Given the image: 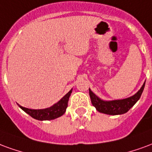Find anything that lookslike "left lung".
Instances as JSON below:
<instances>
[{"label": "left lung", "mask_w": 152, "mask_h": 152, "mask_svg": "<svg viewBox=\"0 0 152 152\" xmlns=\"http://www.w3.org/2000/svg\"><path fill=\"white\" fill-rule=\"evenodd\" d=\"M145 87V82L137 93L128 98L114 100H104L96 96L89 88V95L91 104L96 108V110L102 113L108 115H121L129 111L130 108L140 99L141 95Z\"/></svg>", "instance_id": "left-lung-1"}]
</instances>
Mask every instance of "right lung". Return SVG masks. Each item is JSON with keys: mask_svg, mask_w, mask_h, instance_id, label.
I'll return each instance as SVG.
<instances>
[{"mask_svg": "<svg viewBox=\"0 0 152 152\" xmlns=\"http://www.w3.org/2000/svg\"><path fill=\"white\" fill-rule=\"evenodd\" d=\"M72 90L73 89L70 90L65 96H63L57 103L54 104L49 108H43V109H31V108L23 107L19 104L18 106L34 119L39 121L53 120L57 117H61L65 113L66 108L68 107V101L69 96L71 95Z\"/></svg>", "mask_w": 152, "mask_h": 152, "instance_id": "1", "label": "right lung"}]
</instances>
